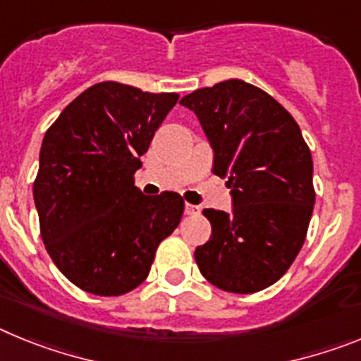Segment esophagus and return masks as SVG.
<instances>
[{
  "mask_svg": "<svg viewBox=\"0 0 361 361\" xmlns=\"http://www.w3.org/2000/svg\"><path fill=\"white\" fill-rule=\"evenodd\" d=\"M184 212H186V215H200V208L199 206H193V204H186Z\"/></svg>",
  "mask_w": 361,
  "mask_h": 361,
  "instance_id": "1",
  "label": "esophagus"
}]
</instances>
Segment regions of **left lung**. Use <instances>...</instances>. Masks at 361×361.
I'll return each mask as SVG.
<instances>
[{
    "label": "left lung",
    "mask_w": 361,
    "mask_h": 361,
    "mask_svg": "<svg viewBox=\"0 0 361 361\" xmlns=\"http://www.w3.org/2000/svg\"><path fill=\"white\" fill-rule=\"evenodd\" d=\"M213 148V173L228 178L233 209H204L212 237L195 250L208 282L238 295L286 275L314 208L312 159L300 126L276 99L240 79L180 99Z\"/></svg>",
    "instance_id": "left-lung-1"
}]
</instances>
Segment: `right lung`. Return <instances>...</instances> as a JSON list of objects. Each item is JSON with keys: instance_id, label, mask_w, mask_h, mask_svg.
<instances>
[{"instance_id": "right-lung-1", "label": "right lung", "mask_w": 361, "mask_h": 361, "mask_svg": "<svg viewBox=\"0 0 361 361\" xmlns=\"http://www.w3.org/2000/svg\"><path fill=\"white\" fill-rule=\"evenodd\" d=\"M177 101L178 94L97 82L44 133L34 183L41 238L82 291L119 296L141 286L159 244L183 219L178 193L148 197L133 180Z\"/></svg>"}]
</instances>
